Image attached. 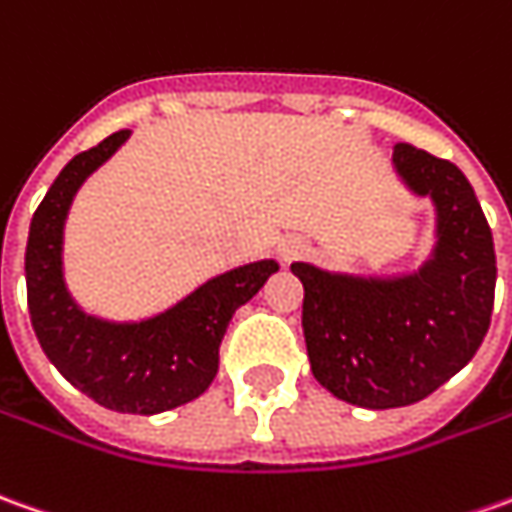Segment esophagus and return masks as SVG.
<instances>
[{
    "mask_svg": "<svg viewBox=\"0 0 512 512\" xmlns=\"http://www.w3.org/2000/svg\"><path fill=\"white\" fill-rule=\"evenodd\" d=\"M304 250H307V245H304V239H301V236H290V239H284V242L279 245L281 262H296V259L304 256Z\"/></svg>",
    "mask_w": 512,
    "mask_h": 512,
    "instance_id": "obj_1",
    "label": "esophagus"
}]
</instances>
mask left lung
<instances>
[{
  "label": "left lung",
  "mask_w": 512,
  "mask_h": 512,
  "mask_svg": "<svg viewBox=\"0 0 512 512\" xmlns=\"http://www.w3.org/2000/svg\"><path fill=\"white\" fill-rule=\"evenodd\" d=\"M403 183L437 208V248L408 276L363 279L296 262L301 327L315 380L338 400L400 408L437 392L476 355L496 290L493 233L468 177L408 143L394 146Z\"/></svg>",
  "instance_id": "1"
}]
</instances>
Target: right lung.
Listing matches in <instances>:
<instances>
[{"label":"right lung","instance_id":"add662e5","mask_svg":"<svg viewBox=\"0 0 512 512\" xmlns=\"http://www.w3.org/2000/svg\"><path fill=\"white\" fill-rule=\"evenodd\" d=\"M126 137L129 129L75 154L36 208L24 253L27 307L44 355L78 392L123 414H160L191 403L214 383L219 344L233 312L262 290L279 264L273 259L242 264L137 324L87 315L64 284V219L81 183Z\"/></svg>","mask_w":512,"mask_h":512}]
</instances>
